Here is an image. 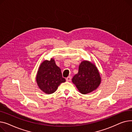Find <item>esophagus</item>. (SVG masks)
I'll return each mask as SVG.
<instances>
[{
  "instance_id": "34e87169",
  "label": "esophagus",
  "mask_w": 132,
  "mask_h": 132,
  "mask_svg": "<svg viewBox=\"0 0 132 132\" xmlns=\"http://www.w3.org/2000/svg\"><path fill=\"white\" fill-rule=\"evenodd\" d=\"M71 79V77L70 76H68L67 78H66V80L67 81H70Z\"/></svg>"
}]
</instances>
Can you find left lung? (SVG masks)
I'll list each match as a JSON object with an SVG mask.
<instances>
[{
  "label": "left lung",
  "mask_w": 132,
  "mask_h": 132,
  "mask_svg": "<svg viewBox=\"0 0 132 132\" xmlns=\"http://www.w3.org/2000/svg\"><path fill=\"white\" fill-rule=\"evenodd\" d=\"M80 93L86 94L95 90L101 81L97 67L88 61H83L79 66V70L72 79Z\"/></svg>",
  "instance_id": "left-lung-1"
}]
</instances>
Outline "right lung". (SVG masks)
Instances as JSON below:
<instances>
[{
  "label": "right lung",
  "instance_id": "1",
  "mask_svg": "<svg viewBox=\"0 0 132 132\" xmlns=\"http://www.w3.org/2000/svg\"><path fill=\"white\" fill-rule=\"evenodd\" d=\"M38 86L46 94H52L58 86L65 81L63 78L61 69L56 65L55 60H45L40 65L36 76Z\"/></svg>",
  "mask_w": 132,
  "mask_h": 132
}]
</instances>
